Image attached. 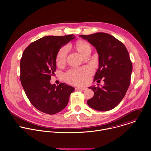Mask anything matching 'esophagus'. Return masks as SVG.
Segmentation results:
<instances>
[{
  "instance_id": "obj_1",
  "label": "esophagus",
  "mask_w": 151,
  "mask_h": 151,
  "mask_svg": "<svg viewBox=\"0 0 151 151\" xmlns=\"http://www.w3.org/2000/svg\"><path fill=\"white\" fill-rule=\"evenodd\" d=\"M76 90H86V88L85 87H76L75 88Z\"/></svg>"
}]
</instances>
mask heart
I'll return each instance as SVG.
<instances>
[{
	"mask_svg": "<svg viewBox=\"0 0 151 151\" xmlns=\"http://www.w3.org/2000/svg\"><path fill=\"white\" fill-rule=\"evenodd\" d=\"M75 48L77 51L83 56L89 51H91V48L87 42L82 40H78L76 42ZM68 54L66 47H63L58 51L56 63L58 66L63 65L66 61ZM92 73V70L89 67H83L80 69H72L68 71L65 75L66 79L70 83L76 85H84L87 83L89 76Z\"/></svg>",
	"mask_w": 151,
	"mask_h": 151,
	"instance_id": "obj_1",
	"label": "heart"
}]
</instances>
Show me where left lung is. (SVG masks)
<instances>
[{"mask_svg": "<svg viewBox=\"0 0 151 151\" xmlns=\"http://www.w3.org/2000/svg\"><path fill=\"white\" fill-rule=\"evenodd\" d=\"M79 36L96 48L99 68L94 81L103 78L104 82L101 87L97 83V87L88 88L94 94L87 103L97 111L111 110L123 99L130 84L133 66L128 52L121 42L109 34L100 32Z\"/></svg>", "mask_w": 151, "mask_h": 151, "instance_id": "8db88e82", "label": "left lung"}]
</instances>
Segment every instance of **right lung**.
I'll use <instances>...</instances> for the list:
<instances>
[{"instance_id":"add662e5","label":"right lung","mask_w":151,"mask_h":151,"mask_svg":"<svg viewBox=\"0 0 151 151\" xmlns=\"http://www.w3.org/2000/svg\"><path fill=\"white\" fill-rule=\"evenodd\" d=\"M75 37L48 36L30 44L24 51L20 61V80L26 94L40 112L53 115L68 104L75 88L65 83L51 84L56 70V58L61 47Z\"/></svg>"}]
</instances>
